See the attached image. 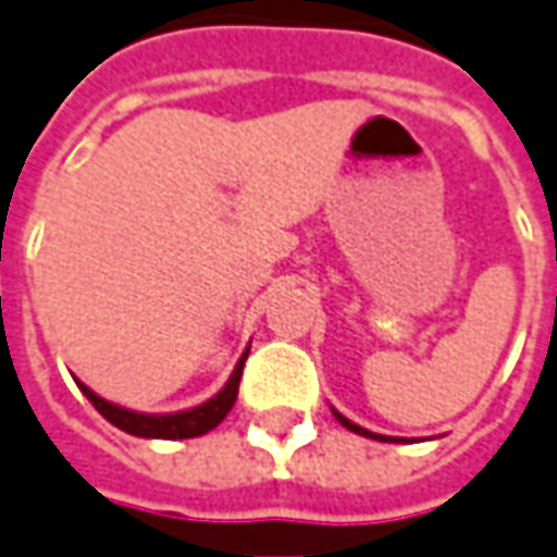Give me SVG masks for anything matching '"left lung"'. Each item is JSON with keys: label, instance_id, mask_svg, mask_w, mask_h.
I'll return each mask as SVG.
<instances>
[{"label": "left lung", "instance_id": "obj_1", "mask_svg": "<svg viewBox=\"0 0 557 557\" xmlns=\"http://www.w3.org/2000/svg\"><path fill=\"white\" fill-rule=\"evenodd\" d=\"M334 417H337L339 423H343V426L349 429V432H358V435H368V438H383V435H374V432H368V429L356 426L352 420H346V417H343V413H337V410H334ZM383 442H386V438H383Z\"/></svg>", "mask_w": 557, "mask_h": 557}]
</instances>
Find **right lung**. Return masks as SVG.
Returning a JSON list of instances; mask_svg holds the SVG:
<instances>
[{"instance_id":"right-lung-1","label":"right lung","mask_w":557,"mask_h":557,"mask_svg":"<svg viewBox=\"0 0 557 557\" xmlns=\"http://www.w3.org/2000/svg\"><path fill=\"white\" fill-rule=\"evenodd\" d=\"M245 358H248V352L242 356L238 368H235L233 376H230V383H226L211 401H205V405H199V408L193 410H181V413H159V417H152V413H134V410L115 408L110 401H103L100 395H95V392L88 389V386H82V383H78V389L85 392V398H88L113 426H119L122 432H128V435H140V438H196V435H205V432H211L218 423H223V417L233 410L235 395H238V380H242V368H245Z\"/></svg>"}]
</instances>
